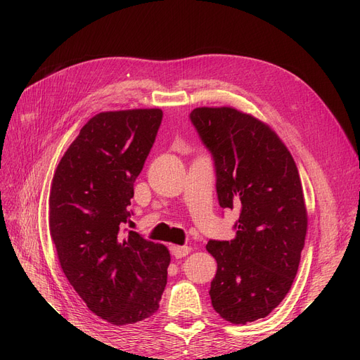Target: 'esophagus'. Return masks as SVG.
<instances>
[{
    "label": "esophagus",
    "instance_id": "1",
    "mask_svg": "<svg viewBox=\"0 0 360 360\" xmlns=\"http://www.w3.org/2000/svg\"><path fill=\"white\" fill-rule=\"evenodd\" d=\"M191 250H192L191 246H179V245H172L171 246V252H172V255L176 257V258L186 257L188 254H191Z\"/></svg>",
    "mask_w": 360,
    "mask_h": 360
}]
</instances>
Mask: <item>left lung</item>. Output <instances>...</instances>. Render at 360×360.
I'll list each match as a JSON object with an SVG mask.
<instances>
[{
	"mask_svg": "<svg viewBox=\"0 0 360 360\" xmlns=\"http://www.w3.org/2000/svg\"><path fill=\"white\" fill-rule=\"evenodd\" d=\"M191 120L216 167L222 209H240L236 237L210 240L213 309L233 324L264 319L296 278L308 230L299 171L276 132L231 106L195 108Z\"/></svg>",
	"mask_w": 360,
	"mask_h": 360,
	"instance_id": "left-lung-1",
	"label": "left lung"
}]
</instances>
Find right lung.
<instances>
[{"mask_svg":"<svg viewBox=\"0 0 360 360\" xmlns=\"http://www.w3.org/2000/svg\"><path fill=\"white\" fill-rule=\"evenodd\" d=\"M160 122L159 108L96 114L51 184L49 231L60 266L89 309L114 326L151 317L167 285V246L120 233Z\"/></svg>","mask_w":360,"mask_h":360,"instance_id":"obj_1","label":"right lung"}]
</instances>
